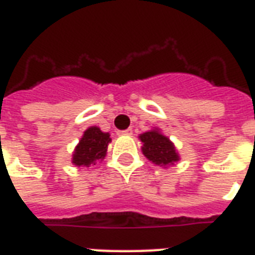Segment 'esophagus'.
<instances>
[{
  "mask_svg": "<svg viewBox=\"0 0 255 255\" xmlns=\"http://www.w3.org/2000/svg\"><path fill=\"white\" fill-rule=\"evenodd\" d=\"M118 133H119V135H132V129L131 128H128V129H124V131H119Z\"/></svg>",
  "mask_w": 255,
  "mask_h": 255,
  "instance_id": "34e87169",
  "label": "esophagus"
}]
</instances>
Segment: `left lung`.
Masks as SVG:
<instances>
[{
	"instance_id": "obj_1",
	"label": "left lung",
	"mask_w": 255,
	"mask_h": 255,
	"mask_svg": "<svg viewBox=\"0 0 255 255\" xmlns=\"http://www.w3.org/2000/svg\"><path fill=\"white\" fill-rule=\"evenodd\" d=\"M139 139L143 143V147H141L143 155L156 165L169 167L180 160V156L173 143L167 136H164L157 128L144 132L139 136Z\"/></svg>"
}]
</instances>
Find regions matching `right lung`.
I'll return each instance as SVG.
<instances>
[{"mask_svg":"<svg viewBox=\"0 0 255 255\" xmlns=\"http://www.w3.org/2000/svg\"><path fill=\"white\" fill-rule=\"evenodd\" d=\"M111 137L108 132H102L99 127L87 128L75 147L73 153V164L77 167H90L103 160L107 153Z\"/></svg>","mask_w":255,"mask_h":255,"instance_id":"obj_1","label":"right lung"}]
</instances>
